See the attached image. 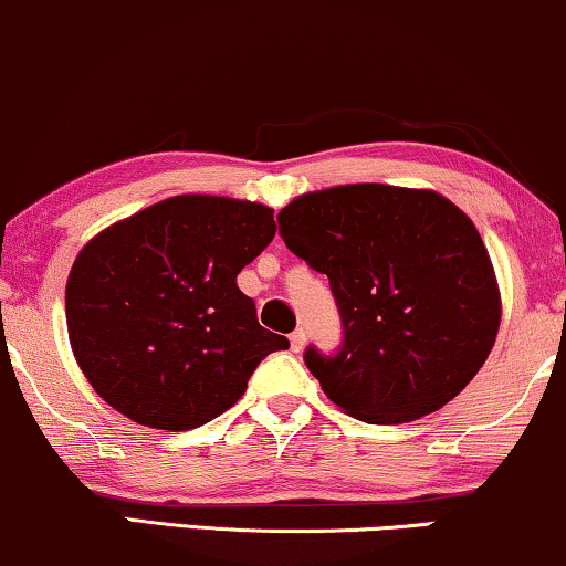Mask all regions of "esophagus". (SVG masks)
<instances>
[{"label": "esophagus", "instance_id": "1", "mask_svg": "<svg viewBox=\"0 0 566 566\" xmlns=\"http://www.w3.org/2000/svg\"><path fill=\"white\" fill-rule=\"evenodd\" d=\"M290 345H292V349H295V353H303V347H305V332H303V328H295V332L290 334Z\"/></svg>", "mask_w": 566, "mask_h": 566}]
</instances>
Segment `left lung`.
Segmentation results:
<instances>
[{"mask_svg":"<svg viewBox=\"0 0 566 566\" xmlns=\"http://www.w3.org/2000/svg\"><path fill=\"white\" fill-rule=\"evenodd\" d=\"M279 234L328 276L345 345L305 366L342 412L410 423L460 395L483 368L502 292L481 234L441 192L381 182L303 192Z\"/></svg>","mask_w":566,"mask_h":566,"instance_id":"8db88e82","label":"left lung"}]
</instances>
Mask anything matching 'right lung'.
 <instances>
[{"label": "right lung", "mask_w": 566, "mask_h": 566, "mask_svg": "<svg viewBox=\"0 0 566 566\" xmlns=\"http://www.w3.org/2000/svg\"><path fill=\"white\" fill-rule=\"evenodd\" d=\"M274 234L269 206L188 192L85 242L64 313L93 391L159 431H188L230 410L263 357L290 347L238 287Z\"/></svg>", "instance_id": "right-lung-1"}]
</instances>
